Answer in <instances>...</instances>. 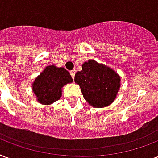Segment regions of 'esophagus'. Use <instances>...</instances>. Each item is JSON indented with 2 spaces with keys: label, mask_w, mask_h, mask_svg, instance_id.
Instances as JSON below:
<instances>
[{
  "label": "esophagus",
  "mask_w": 158,
  "mask_h": 158,
  "mask_svg": "<svg viewBox=\"0 0 158 158\" xmlns=\"http://www.w3.org/2000/svg\"><path fill=\"white\" fill-rule=\"evenodd\" d=\"M74 74H75V70H71V71H70V75H71L72 79H74Z\"/></svg>",
  "instance_id": "34e87169"
}]
</instances>
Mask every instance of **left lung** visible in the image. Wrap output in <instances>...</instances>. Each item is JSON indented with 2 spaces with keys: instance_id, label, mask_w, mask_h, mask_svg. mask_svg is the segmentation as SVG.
<instances>
[{
  "instance_id": "obj_1",
  "label": "left lung",
  "mask_w": 158,
  "mask_h": 158,
  "mask_svg": "<svg viewBox=\"0 0 158 158\" xmlns=\"http://www.w3.org/2000/svg\"><path fill=\"white\" fill-rule=\"evenodd\" d=\"M74 82L89 105L98 108L111 104L120 86V78L115 70L94 60L84 62L81 71L74 75Z\"/></svg>"
}]
</instances>
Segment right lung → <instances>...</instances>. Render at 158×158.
Masks as SVG:
<instances>
[{
	"label": "right lung",
	"mask_w": 158,
	"mask_h": 158,
	"mask_svg": "<svg viewBox=\"0 0 158 158\" xmlns=\"http://www.w3.org/2000/svg\"><path fill=\"white\" fill-rule=\"evenodd\" d=\"M71 75L63 67L48 65L33 83V91L39 103L50 105L61 97L62 87L72 83Z\"/></svg>",
	"instance_id": "add662e5"
}]
</instances>
